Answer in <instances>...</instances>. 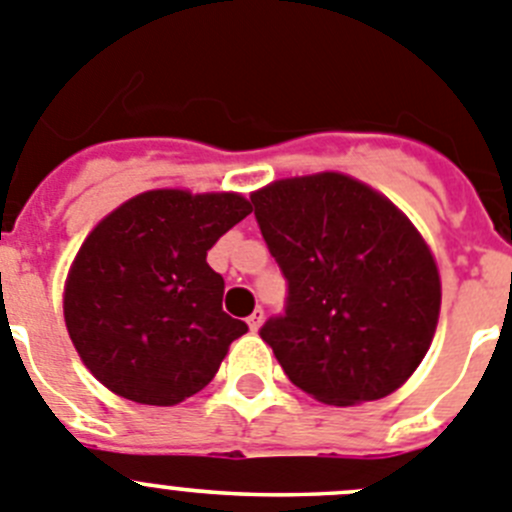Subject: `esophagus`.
I'll return each mask as SVG.
<instances>
[{
	"instance_id": "obj_1",
	"label": "esophagus",
	"mask_w": 512,
	"mask_h": 512,
	"mask_svg": "<svg viewBox=\"0 0 512 512\" xmlns=\"http://www.w3.org/2000/svg\"><path fill=\"white\" fill-rule=\"evenodd\" d=\"M262 319H265V311H262V308H255V313L247 319V326H250L252 331H257L262 326Z\"/></svg>"
}]
</instances>
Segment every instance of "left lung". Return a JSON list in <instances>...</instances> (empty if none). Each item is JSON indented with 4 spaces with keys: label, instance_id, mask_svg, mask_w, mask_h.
<instances>
[{
    "label": "left lung",
    "instance_id": "8db88e82",
    "mask_svg": "<svg viewBox=\"0 0 512 512\" xmlns=\"http://www.w3.org/2000/svg\"><path fill=\"white\" fill-rule=\"evenodd\" d=\"M267 250L288 283L262 342L303 393L354 405L398 390L426 357L441 306L421 234L342 173L285 178L252 193Z\"/></svg>",
    "mask_w": 512,
    "mask_h": 512
}]
</instances>
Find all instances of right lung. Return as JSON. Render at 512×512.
I'll use <instances>...</instances> for the list:
<instances>
[{
    "label": "right lung",
    "instance_id": "obj_1",
    "mask_svg": "<svg viewBox=\"0 0 512 512\" xmlns=\"http://www.w3.org/2000/svg\"><path fill=\"white\" fill-rule=\"evenodd\" d=\"M250 211L237 193L147 191L86 237L63 313L101 385L145 405H176L209 385L247 324L224 313V278L206 252Z\"/></svg>",
    "mask_w": 512,
    "mask_h": 512
}]
</instances>
